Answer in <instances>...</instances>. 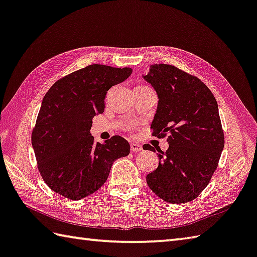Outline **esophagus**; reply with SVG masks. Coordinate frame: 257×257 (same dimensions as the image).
I'll return each mask as SVG.
<instances>
[{
	"label": "esophagus",
	"instance_id": "1",
	"mask_svg": "<svg viewBox=\"0 0 257 257\" xmlns=\"http://www.w3.org/2000/svg\"><path fill=\"white\" fill-rule=\"evenodd\" d=\"M130 151H132L133 153H138V152L143 151V147L138 144H132L130 145Z\"/></svg>",
	"mask_w": 257,
	"mask_h": 257
}]
</instances>
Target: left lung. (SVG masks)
Masks as SVG:
<instances>
[{
  "label": "left lung",
  "instance_id": "8db88e82",
  "mask_svg": "<svg viewBox=\"0 0 257 257\" xmlns=\"http://www.w3.org/2000/svg\"><path fill=\"white\" fill-rule=\"evenodd\" d=\"M156 91L153 136H167L169 149H156L160 164L146 177L157 197L170 203L192 201L216 171L225 137L218 103L202 81L173 65H151L144 76ZM146 151L155 152L151 145Z\"/></svg>",
  "mask_w": 257,
  "mask_h": 257
}]
</instances>
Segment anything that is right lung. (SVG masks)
I'll return each instance as SVG.
<instances>
[{
  "mask_svg": "<svg viewBox=\"0 0 257 257\" xmlns=\"http://www.w3.org/2000/svg\"><path fill=\"white\" fill-rule=\"evenodd\" d=\"M132 73L129 67L88 65L55 82L46 93L31 143L40 175L56 193L71 200L94 193L113 162L129 155L124 138L113 136L100 144L90 130L93 116L103 113L106 92Z\"/></svg>",
  "mask_w": 257,
  "mask_h": 257,
  "instance_id": "right-lung-1",
  "label": "right lung"
}]
</instances>
